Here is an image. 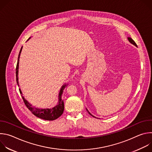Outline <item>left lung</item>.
I'll return each instance as SVG.
<instances>
[{"label":"left lung","mask_w":152,"mask_h":152,"mask_svg":"<svg viewBox=\"0 0 152 152\" xmlns=\"http://www.w3.org/2000/svg\"><path fill=\"white\" fill-rule=\"evenodd\" d=\"M128 39H129V41L130 42H131V43H132V44H133L134 45H135V46H137V44H136V43H135V41H134V40H133V39H132L131 38H128ZM86 111H88V113H89V114H90V115H91V116H93V117H94V116H93V115H92V114H91V113H90V112H89V111H88L87 110H86ZM95 118H96V117H95Z\"/></svg>","instance_id":"left-lung-1"}]
</instances>
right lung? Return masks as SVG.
I'll return each mask as SVG.
<instances>
[{
	"mask_svg": "<svg viewBox=\"0 0 152 152\" xmlns=\"http://www.w3.org/2000/svg\"><path fill=\"white\" fill-rule=\"evenodd\" d=\"M21 50H22V47H21L18 56V61L17 63V66H16V69H15V74H16V80H17V83L18 86H19L18 82V64H19V58H20V53L21 52ZM66 86V85H63L62 86V88L60 90L59 94V104L55 106L53 108H50V109H38V108L34 107L31 105L22 96L23 102L26 106V107L28 108V109L31 111V112L36 117L40 118L41 119H44L46 120H54L57 119L58 117H59L63 113L64 110V102L61 100V95L62 94L63 90L65 88V86ZM20 94H21L20 89H19ZM22 96V95H21Z\"/></svg>",
	"mask_w": 152,
	"mask_h": 152,
	"instance_id": "obj_1",
	"label": "right lung"
}]
</instances>
